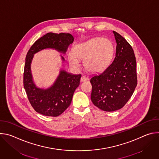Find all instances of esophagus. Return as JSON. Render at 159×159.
I'll use <instances>...</instances> for the list:
<instances>
[{"mask_svg":"<svg viewBox=\"0 0 159 159\" xmlns=\"http://www.w3.org/2000/svg\"><path fill=\"white\" fill-rule=\"evenodd\" d=\"M87 78L85 76H82L81 78H80V81L81 82H85V81H87Z\"/></svg>","mask_w":159,"mask_h":159,"instance_id":"obj_1","label":"esophagus"}]
</instances>
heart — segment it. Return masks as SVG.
Listing matches in <instances>:
<instances>
[{
  "mask_svg": "<svg viewBox=\"0 0 159 159\" xmlns=\"http://www.w3.org/2000/svg\"><path fill=\"white\" fill-rule=\"evenodd\" d=\"M113 54L112 44L107 39L95 38L77 44L73 52L69 54L70 64L79 66L78 59H84L85 69L92 72H98L108 65Z\"/></svg>",
  "mask_w": 159,
  "mask_h": 159,
  "instance_id": "heart-1",
  "label": "heart"
}]
</instances>
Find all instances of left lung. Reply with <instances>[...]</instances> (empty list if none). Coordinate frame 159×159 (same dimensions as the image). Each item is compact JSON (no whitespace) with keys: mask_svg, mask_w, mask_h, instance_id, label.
Instances as JSON below:
<instances>
[{"mask_svg":"<svg viewBox=\"0 0 159 159\" xmlns=\"http://www.w3.org/2000/svg\"><path fill=\"white\" fill-rule=\"evenodd\" d=\"M116 41L115 58L101 73L90 79L91 101L98 108L114 111L128 101L137 85V62L129 43L113 31Z\"/></svg>","mask_w":159,"mask_h":159,"instance_id":"left-lung-1","label":"left lung"}]
</instances>
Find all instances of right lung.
<instances>
[{"instance_id": "right-lung-1", "label": "right lung", "mask_w": 159, "mask_h": 159, "mask_svg": "<svg viewBox=\"0 0 159 159\" xmlns=\"http://www.w3.org/2000/svg\"><path fill=\"white\" fill-rule=\"evenodd\" d=\"M74 39L70 33H48L36 41L27 53L23 75L24 87L31 105L41 115L56 117L62 114L72 102L73 94L80 84L81 75H72L61 70L51 87L48 89L37 88L33 81L31 72L33 55L49 48L65 53ZM62 59L64 60L63 57Z\"/></svg>"}]
</instances>
